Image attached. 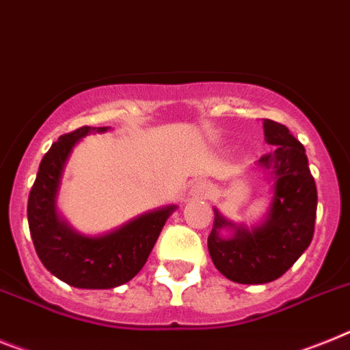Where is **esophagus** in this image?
I'll use <instances>...</instances> for the list:
<instances>
[{
	"instance_id": "1",
	"label": "esophagus",
	"mask_w": 350,
	"mask_h": 350,
	"mask_svg": "<svg viewBox=\"0 0 350 350\" xmlns=\"http://www.w3.org/2000/svg\"><path fill=\"white\" fill-rule=\"evenodd\" d=\"M208 193H211V189L205 182H195L189 187V196H193V198H205V196H208Z\"/></svg>"
}]
</instances>
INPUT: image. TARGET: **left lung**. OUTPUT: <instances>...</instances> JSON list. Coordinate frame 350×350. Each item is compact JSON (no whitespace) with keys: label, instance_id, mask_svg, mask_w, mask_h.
Wrapping results in <instances>:
<instances>
[{"label":"left lung","instance_id":"8db88e82","mask_svg":"<svg viewBox=\"0 0 350 350\" xmlns=\"http://www.w3.org/2000/svg\"><path fill=\"white\" fill-rule=\"evenodd\" d=\"M264 134L265 142L274 146L256 163L273 184L265 217L258 225H235L214 208V226L207 239L217 271L244 285H260L283 276L312 243L317 216V187L304 146L285 125L267 118ZM223 229L230 235L225 238L220 234Z\"/></svg>","mask_w":350,"mask_h":350}]
</instances>
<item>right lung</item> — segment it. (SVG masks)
Segmentation results:
<instances>
[{"label":"right lung","mask_w":350,"mask_h":350,"mask_svg":"<svg viewBox=\"0 0 350 350\" xmlns=\"http://www.w3.org/2000/svg\"><path fill=\"white\" fill-rule=\"evenodd\" d=\"M109 127H81L53 143L29 191L28 225L44 267L76 288H115L142 271L175 205L148 211L103 235H85L58 212V191L77 142Z\"/></svg>","instance_id":"1"}]
</instances>
